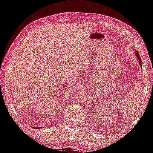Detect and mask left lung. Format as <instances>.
<instances>
[{
	"label": "left lung",
	"instance_id": "obj_1",
	"mask_svg": "<svg viewBox=\"0 0 153 153\" xmlns=\"http://www.w3.org/2000/svg\"><path fill=\"white\" fill-rule=\"evenodd\" d=\"M135 56H136L137 59V60H138V62H139V63H140V66H142L141 58H140V55H139V54H138V53H137V52H135Z\"/></svg>",
	"mask_w": 153,
	"mask_h": 153
}]
</instances>
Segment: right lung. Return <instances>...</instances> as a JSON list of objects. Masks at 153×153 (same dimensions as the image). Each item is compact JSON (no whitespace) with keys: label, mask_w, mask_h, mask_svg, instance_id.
<instances>
[{"label":"right lung","mask_w":153,"mask_h":153,"mask_svg":"<svg viewBox=\"0 0 153 153\" xmlns=\"http://www.w3.org/2000/svg\"><path fill=\"white\" fill-rule=\"evenodd\" d=\"M34 128H35V127H34ZM37 128H38V127H37ZM39 128H40V127H39V128H38V129H39Z\"/></svg>","instance_id":"1"}]
</instances>
